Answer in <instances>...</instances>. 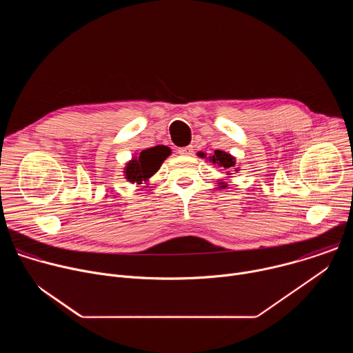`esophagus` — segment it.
<instances>
[{
  "instance_id": "esophagus-1",
  "label": "esophagus",
  "mask_w": 353,
  "mask_h": 353,
  "mask_svg": "<svg viewBox=\"0 0 353 353\" xmlns=\"http://www.w3.org/2000/svg\"><path fill=\"white\" fill-rule=\"evenodd\" d=\"M194 152L192 146H184V148H179V154L184 155V157H190Z\"/></svg>"
}]
</instances>
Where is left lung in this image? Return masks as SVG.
<instances>
[{
	"label": "left lung",
	"instance_id": "1",
	"mask_svg": "<svg viewBox=\"0 0 353 353\" xmlns=\"http://www.w3.org/2000/svg\"><path fill=\"white\" fill-rule=\"evenodd\" d=\"M198 157L205 158L207 155H205L204 152H198ZM208 159H210L214 165H218L219 168H223V169H226V170H232V169H234V172H239V170H240L239 168H234V166H236V159H234V157H232L230 154L223 152V150H215V154H214L212 157H210ZM229 174H230V173H229ZM219 184H221L222 188L226 185L223 181L219 183Z\"/></svg>",
	"mask_w": 353,
	"mask_h": 353
}]
</instances>
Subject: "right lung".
<instances>
[{
	"mask_svg": "<svg viewBox=\"0 0 353 353\" xmlns=\"http://www.w3.org/2000/svg\"><path fill=\"white\" fill-rule=\"evenodd\" d=\"M172 154L169 146L157 145L154 148L143 149L138 157H134L124 168V176L130 183L142 184L148 181L150 176H154L163 161Z\"/></svg>",
	"mask_w": 353,
	"mask_h": 353,
	"instance_id": "right-lung-1",
	"label": "right lung"
}]
</instances>
